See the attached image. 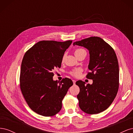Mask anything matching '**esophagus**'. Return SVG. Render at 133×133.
<instances>
[{
  "mask_svg": "<svg viewBox=\"0 0 133 133\" xmlns=\"http://www.w3.org/2000/svg\"><path fill=\"white\" fill-rule=\"evenodd\" d=\"M73 82L74 85H75V82H76L75 80H73Z\"/></svg>",
  "mask_w": 133,
  "mask_h": 133,
  "instance_id": "esophagus-1",
  "label": "esophagus"
}]
</instances>
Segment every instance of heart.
<instances>
[{"label":"heart","mask_w":133,"mask_h":133,"mask_svg":"<svg viewBox=\"0 0 133 133\" xmlns=\"http://www.w3.org/2000/svg\"><path fill=\"white\" fill-rule=\"evenodd\" d=\"M83 51H86L84 49H82V48H78V49H75V50L74 51V54H75L76 57H77V56L79 54H80L82 52H83ZM64 55H63V57L62 58L63 62L64 61ZM80 74H81V70L79 69H73V70H71L70 72V74L75 78L79 77Z\"/></svg>","instance_id":"obj_1"}]
</instances>
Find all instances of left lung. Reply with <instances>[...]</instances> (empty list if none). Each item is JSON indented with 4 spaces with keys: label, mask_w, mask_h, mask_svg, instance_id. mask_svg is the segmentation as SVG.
I'll use <instances>...</instances> for the list:
<instances>
[{
    "label": "left lung",
    "mask_w": 133,
    "mask_h": 133,
    "mask_svg": "<svg viewBox=\"0 0 133 133\" xmlns=\"http://www.w3.org/2000/svg\"><path fill=\"white\" fill-rule=\"evenodd\" d=\"M73 45L85 47L89 50L90 70L87 78L92 80V84L76 82L80 88L77 95L79 106L88 114L100 113L114 101L119 89V69L117 57L109 44L101 38L91 37L75 42Z\"/></svg>",
    "instance_id": "left-lung-1"
}]
</instances>
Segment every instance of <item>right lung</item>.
I'll use <instances>...</instances> for the list:
<instances>
[{
    "label": "right lung",
    "instance_id": "obj_1",
    "mask_svg": "<svg viewBox=\"0 0 133 133\" xmlns=\"http://www.w3.org/2000/svg\"><path fill=\"white\" fill-rule=\"evenodd\" d=\"M72 41H40L28 49L22 62L20 88L31 109L44 116H53L61 110L62 100L73 83L63 78L54 81L53 70L61 67L64 52Z\"/></svg>",
    "mask_w": 133,
    "mask_h": 133
}]
</instances>
